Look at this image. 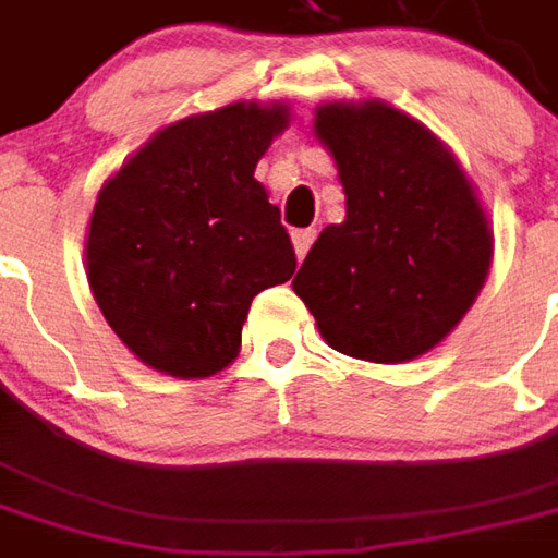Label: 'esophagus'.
<instances>
[{"label": "esophagus", "instance_id": "1", "mask_svg": "<svg viewBox=\"0 0 558 558\" xmlns=\"http://www.w3.org/2000/svg\"><path fill=\"white\" fill-rule=\"evenodd\" d=\"M314 239H316V230H295V232H292V244H295V256H299V259H304V256H307V251H311Z\"/></svg>", "mask_w": 558, "mask_h": 558}]
</instances>
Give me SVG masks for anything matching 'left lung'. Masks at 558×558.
<instances>
[{"label":"left lung","mask_w":558,"mask_h":558,"mask_svg":"<svg viewBox=\"0 0 558 558\" xmlns=\"http://www.w3.org/2000/svg\"><path fill=\"white\" fill-rule=\"evenodd\" d=\"M314 131L338 163L347 220L319 232L292 290L343 355L418 359L484 287L487 215L454 155L388 104H326Z\"/></svg>","instance_id":"obj_1"}]
</instances>
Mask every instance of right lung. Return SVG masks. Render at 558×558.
<instances>
[{
  "mask_svg": "<svg viewBox=\"0 0 558 558\" xmlns=\"http://www.w3.org/2000/svg\"><path fill=\"white\" fill-rule=\"evenodd\" d=\"M287 122L283 104L191 116L101 187L86 239L92 295L148 367L184 379L223 371L254 295L292 278L290 232L254 179Z\"/></svg>",
  "mask_w": 558,
  "mask_h": 558,
  "instance_id": "right-lung-1",
  "label": "right lung"
}]
</instances>
